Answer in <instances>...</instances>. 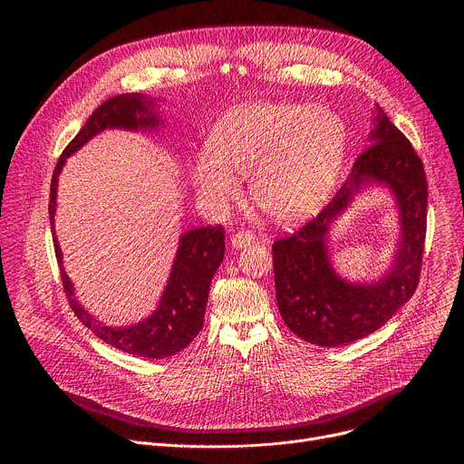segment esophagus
<instances>
[{
    "mask_svg": "<svg viewBox=\"0 0 464 464\" xmlns=\"http://www.w3.org/2000/svg\"><path fill=\"white\" fill-rule=\"evenodd\" d=\"M253 242H255V238H253V235L247 233V231H238V233L233 235V238H231V246H233L235 249H244V247L251 246Z\"/></svg>",
    "mask_w": 464,
    "mask_h": 464,
    "instance_id": "esophagus-1",
    "label": "esophagus"
}]
</instances>
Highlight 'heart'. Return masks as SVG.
<instances>
[{"mask_svg":"<svg viewBox=\"0 0 464 464\" xmlns=\"http://www.w3.org/2000/svg\"><path fill=\"white\" fill-rule=\"evenodd\" d=\"M347 154V128L323 104L249 102L213 126L208 152L190 163L198 196L213 206L237 200L249 176L255 204L277 222L314 215L334 190Z\"/></svg>","mask_w":464,"mask_h":464,"instance_id":"heart-1","label":"heart"}]
</instances>
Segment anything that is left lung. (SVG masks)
I'll return each mask as SVG.
<instances>
[{"mask_svg": "<svg viewBox=\"0 0 464 464\" xmlns=\"http://www.w3.org/2000/svg\"><path fill=\"white\" fill-rule=\"evenodd\" d=\"M369 149L330 204L297 233L272 246L279 312L295 336L340 347L383 326L415 294L420 276L428 183L420 158L385 111L374 104ZM390 188L400 209L401 240L386 274L371 284L342 278L329 258V229L367 186Z\"/></svg>", "mask_w": 464, "mask_h": 464, "instance_id": "obj_1", "label": "left lung"}]
</instances>
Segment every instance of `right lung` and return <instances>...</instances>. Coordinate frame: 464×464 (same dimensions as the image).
<instances>
[{"label":"right lung","instance_id":"obj_1","mask_svg":"<svg viewBox=\"0 0 464 464\" xmlns=\"http://www.w3.org/2000/svg\"><path fill=\"white\" fill-rule=\"evenodd\" d=\"M156 101L160 99H150L143 93H122L110 97L99 108H95L73 141L65 147L54 167L49 194V222L63 290L72 308L75 310V315L108 345L128 354L158 360L183 351L202 330L209 286L224 260V227H198L179 237L172 270L156 310L143 321L126 326H106L79 303L75 297V286L62 266V249L54 235L58 176L65 165V160L106 128L128 131L158 130L163 121L156 111Z\"/></svg>","mask_w":464,"mask_h":464}]
</instances>
